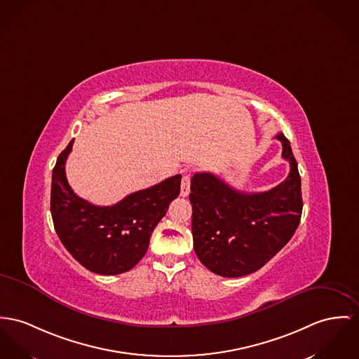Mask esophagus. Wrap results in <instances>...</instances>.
<instances>
[{"instance_id": "1", "label": "esophagus", "mask_w": 359, "mask_h": 359, "mask_svg": "<svg viewBox=\"0 0 359 359\" xmlns=\"http://www.w3.org/2000/svg\"><path fill=\"white\" fill-rule=\"evenodd\" d=\"M189 191H191V175L185 174L182 177V182H181V196L187 197V196H189Z\"/></svg>"}]
</instances>
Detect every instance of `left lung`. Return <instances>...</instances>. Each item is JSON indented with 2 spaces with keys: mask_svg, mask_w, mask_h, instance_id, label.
Wrapping results in <instances>:
<instances>
[{
  "mask_svg": "<svg viewBox=\"0 0 359 359\" xmlns=\"http://www.w3.org/2000/svg\"><path fill=\"white\" fill-rule=\"evenodd\" d=\"M288 177L271 191L243 193L211 172L191 177V234L198 260L223 278H239L268 263L294 236L302 215L301 177L283 133Z\"/></svg>",
  "mask_w": 359,
  "mask_h": 359,
  "instance_id": "8db88e82",
  "label": "left lung"
}]
</instances>
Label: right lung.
Wrapping results in <instances>:
<instances>
[{
	"label": "right lung",
	"instance_id": "add662e5",
	"mask_svg": "<svg viewBox=\"0 0 359 359\" xmlns=\"http://www.w3.org/2000/svg\"><path fill=\"white\" fill-rule=\"evenodd\" d=\"M73 140L53 168L50 210L55 233L65 249L88 271L118 275L147 253L149 238L181 188V174L148 189L135 191L110 207H97L69 187L65 163Z\"/></svg>",
	"mask_w": 359,
	"mask_h": 359
}]
</instances>
